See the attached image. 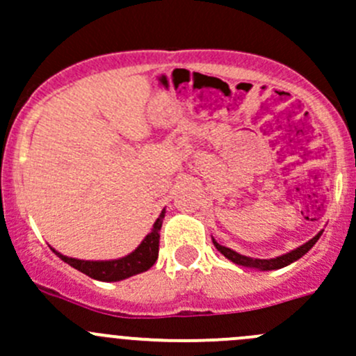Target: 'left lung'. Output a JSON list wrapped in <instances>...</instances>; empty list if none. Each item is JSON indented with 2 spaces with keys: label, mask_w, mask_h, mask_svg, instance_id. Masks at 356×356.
<instances>
[{
  "label": "left lung",
  "mask_w": 356,
  "mask_h": 356,
  "mask_svg": "<svg viewBox=\"0 0 356 356\" xmlns=\"http://www.w3.org/2000/svg\"><path fill=\"white\" fill-rule=\"evenodd\" d=\"M321 234H323V232H320V234L314 235V237L311 238V241H307V242H305V244H302L300 248L293 249V251H290V253H286V254H281V257L270 258V260H260V258L244 257V254L237 253V251H234V249L225 248V245L218 244V242H216L214 238H212V242H214L216 249H218L219 253L223 254L225 258H228V260H230V261H234V264L242 265V267L258 268V270H275V268L286 267V265L293 264V261H297L298 258L304 257V254L307 253L309 249H311L314 244H316L318 238L321 237Z\"/></svg>",
  "instance_id": "left-lung-1"
}]
</instances>
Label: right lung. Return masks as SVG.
Listing matches in <instances>:
<instances>
[{
  "label": "right lung",
  "instance_id": "add662e5",
  "mask_svg": "<svg viewBox=\"0 0 356 356\" xmlns=\"http://www.w3.org/2000/svg\"><path fill=\"white\" fill-rule=\"evenodd\" d=\"M163 218H165V211H161L159 218L156 219V223L152 225L151 232L145 235L144 241L140 242L133 253L128 257L118 258V260H107V261H89V260H77V258H70L65 254L58 253L56 249H52L65 264L72 265L73 268L81 270L82 274L89 275L98 281H122L126 277H131L135 274L149 270L152 265L158 260V251H159V230H161Z\"/></svg>",
  "mask_w": 356,
  "mask_h": 356
}]
</instances>
